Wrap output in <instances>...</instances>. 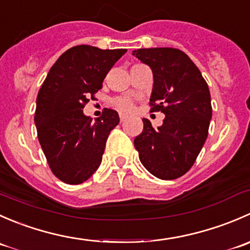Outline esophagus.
Here are the masks:
<instances>
[{
    "instance_id": "obj_1",
    "label": "esophagus",
    "mask_w": 250,
    "mask_h": 250,
    "mask_svg": "<svg viewBox=\"0 0 250 250\" xmlns=\"http://www.w3.org/2000/svg\"><path fill=\"white\" fill-rule=\"evenodd\" d=\"M125 120H127V116H125V113H120V121H121V122H125Z\"/></svg>"
}]
</instances>
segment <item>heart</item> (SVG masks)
Returning a JSON list of instances; mask_svg holds the SVG:
<instances>
[{
  "mask_svg": "<svg viewBox=\"0 0 250 250\" xmlns=\"http://www.w3.org/2000/svg\"><path fill=\"white\" fill-rule=\"evenodd\" d=\"M113 104H115L116 109L122 111V112H130L134 109V103L129 98H118Z\"/></svg>",
  "mask_w": 250,
  "mask_h": 250,
  "instance_id": "b5f03b06",
  "label": "heart"
}]
</instances>
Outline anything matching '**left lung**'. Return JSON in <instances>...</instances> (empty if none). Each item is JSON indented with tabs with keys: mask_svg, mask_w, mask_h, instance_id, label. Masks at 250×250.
Instances as JSON below:
<instances>
[{
	"mask_svg": "<svg viewBox=\"0 0 250 250\" xmlns=\"http://www.w3.org/2000/svg\"><path fill=\"white\" fill-rule=\"evenodd\" d=\"M133 55L152 70L151 111L166 115L157 129L143 118L134 139L140 162L156 178L173 180L190 170L208 137L210 93L192 60L175 48H144Z\"/></svg>",
	"mask_w": 250,
	"mask_h": 250,
	"instance_id": "obj_1",
	"label": "left lung"
}]
</instances>
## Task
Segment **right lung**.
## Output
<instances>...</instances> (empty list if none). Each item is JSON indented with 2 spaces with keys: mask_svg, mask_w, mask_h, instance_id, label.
<instances>
[{
  "mask_svg": "<svg viewBox=\"0 0 250 250\" xmlns=\"http://www.w3.org/2000/svg\"><path fill=\"white\" fill-rule=\"evenodd\" d=\"M127 49L81 44L62 53L50 67L36 100L37 137L53 174L77 185L102 163L110 132L120 123L115 110L104 109L95 121L83 113L103 81Z\"/></svg>",
  "mask_w": 250,
  "mask_h": 250,
  "instance_id": "1",
  "label": "right lung"
}]
</instances>
